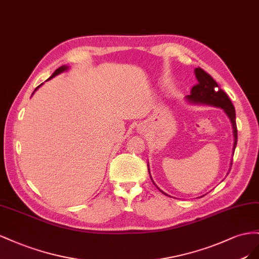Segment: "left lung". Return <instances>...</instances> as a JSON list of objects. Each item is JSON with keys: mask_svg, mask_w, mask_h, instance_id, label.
<instances>
[{"mask_svg": "<svg viewBox=\"0 0 259 259\" xmlns=\"http://www.w3.org/2000/svg\"><path fill=\"white\" fill-rule=\"evenodd\" d=\"M195 77L197 79V83L192 88L190 95H187L188 101L196 104H205L220 107L225 110V113L230 119L233 128L234 144L233 153L238 142V129H236L235 122V109L231 100L229 99L227 93L220 89L218 83L212 79L210 75L204 71L202 68H195ZM232 165V162H231ZM164 193V192H162Z\"/></svg>", "mask_w": 259, "mask_h": 259, "instance_id": "left-lung-1", "label": "left lung"}]
</instances>
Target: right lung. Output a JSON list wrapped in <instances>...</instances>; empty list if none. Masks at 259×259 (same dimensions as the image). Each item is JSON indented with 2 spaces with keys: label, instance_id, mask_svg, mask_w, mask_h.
<instances>
[{
  "label": "right lung",
  "instance_id": "add662e5",
  "mask_svg": "<svg viewBox=\"0 0 259 259\" xmlns=\"http://www.w3.org/2000/svg\"><path fill=\"white\" fill-rule=\"evenodd\" d=\"M67 69H68V67H67V66H61V67H60V68H57V69H56V70H55V71L53 72V75H52V76H51V77H50V78H49L48 80H50V79H52V78H54L55 76H57V75H60V73H62V72L66 71V70H67ZM42 84H43V83H41L40 85H38V87H36V88H35V90H34V91H36V90H38V89H39V88H40V87H41ZM33 93H34V92H33ZM33 93H32V94H33Z\"/></svg>",
  "mask_w": 259,
  "mask_h": 259
}]
</instances>
